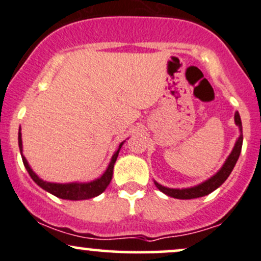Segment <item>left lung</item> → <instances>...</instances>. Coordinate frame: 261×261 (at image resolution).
I'll list each match as a JSON object with an SVG mask.
<instances>
[{"label": "left lung", "mask_w": 261, "mask_h": 261, "mask_svg": "<svg viewBox=\"0 0 261 261\" xmlns=\"http://www.w3.org/2000/svg\"><path fill=\"white\" fill-rule=\"evenodd\" d=\"M234 123L238 125L240 128V137L236 140V144L232 149L231 154L228 155V158L226 159L225 164L222 165V167L220 168L217 172L211 176L209 179L204 180L200 185H197L194 187H191V188H168V187L161 186L160 183H158L154 180L156 188L159 191H161L164 194L168 195V197H172L176 199H195L204 197V195L210 194L211 192H214L215 189L219 188L220 186L225 182L226 179L228 178V176L231 174L232 170L236 166V162H237L238 158H240L241 150H242V144H243V133H242V121L241 116L238 111L234 113Z\"/></svg>", "instance_id": "left-lung-1"}]
</instances>
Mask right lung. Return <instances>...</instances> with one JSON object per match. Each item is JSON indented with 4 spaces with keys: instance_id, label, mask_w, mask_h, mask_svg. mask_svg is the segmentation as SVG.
<instances>
[{
    "instance_id": "right-lung-1",
    "label": "right lung",
    "mask_w": 261,
    "mask_h": 261,
    "mask_svg": "<svg viewBox=\"0 0 261 261\" xmlns=\"http://www.w3.org/2000/svg\"><path fill=\"white\" fill-rule=\"evenodd\" d=\"M125 142V140H124ZM124 142L119 144L118 149L116 150L115 154L112 155L111 161H110L109 166H107L106 171L103 172L99 178L90 180V182H72V183H52V182H46V180L41 179L40 177L32 170V167L28 164L25 156L23 155V143H21V133L19 129L18 133V144H19V150L21 159H23V164L25 166L28 173L30 174L34 182L36 183L39 187H41L42 189H45L46 192L51 193L55 197L66 199V200H85V199H91L97 197L107 188V186L110 185L112 179L113 174V166H115V162L117 160V156L119 154V150H121L122 145Z\"/></svg>"
}]
</instances>
